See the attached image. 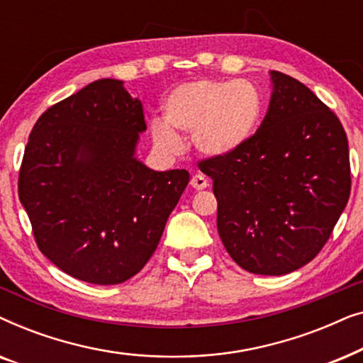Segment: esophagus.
Wrapping results in <instances>:
<instances>
[{"label": "esophagus", "instance_id": "1", "mask_svg": "<svg viewBox=\"0 0 363 363\" xmlns=\"http://www.w3.org/2000/svg\"><path fill=\"white\" fill-rule=\"evenodd\" d=\"M190 185H191V188H195V190H205V188L210 185V182H208V178L205 175L196 173V175L191 177Z\"/></svg>", "mask_w": 363, "mask_h": 363}]
</instances>
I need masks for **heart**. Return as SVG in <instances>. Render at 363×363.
Instances as JSON below:
<instances>
[{
  "mask_svg": "<svg viewBox=\"0 0 363 363\" xmlns=\"http://www.w3.org/2000/svg\"><path fill=\"white\" fill-rule=\"evenodd\" d=\"M165 122H152V138L167 155L180 152L177 133L191 135L198 152L228 157L246 145L261 122L262 102L255 86L241 81L198 79L173 89L163 102Z\"/></svg>",
  "mask_w": 363,
  "mask_h": 363,
  "instance_id": "heart-1",
  "label": "heart"
}]
</instances>
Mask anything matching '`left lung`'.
<instances>
[{"label": "left lung", "instance_id": "1", "mask_svg": "<svg viewBox=\"0 0 363 363\" xmlns=\"http://www.w3.org/2000/svg\"><path fill=\"white\" fill-rule=\"evenodd\" d=\"M266 117L245 147L208 157L218 233L252 274L281 276L319 255L350 196L347 133L339 117L297 79L272 71Z\"/></svg>", "mask_w": 363, "mask_h": 363}]
</instances>
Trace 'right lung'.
<instances>
[{
  "label": "right lung",
  "instance_id": "obj_1",
  "mask_svg": "<svg viewBox=\"0 0 363 363\" xmlns=\"http://www.w3.org/2000/svg\"><path fill=\"white\" fill-rule=\"evenodd\" d=\"M143 106L116 79L89 84L38 118L18 177L34 241L52 264L92 284H121L147 264L188 185L133 157Z\"/></svg>",
  "mask_w": 363,
  "mask_h": 363
}]
</instances>
